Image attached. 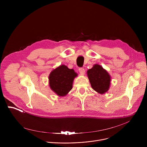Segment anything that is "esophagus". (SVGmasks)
I'll return each instance as SVG.
<instances>
[{
  "instance_id": "obj_1",
  "label": "esophagus",
  "mask_w": 147,
  "mask_h": 147,
  "mask_svg": "<svg viewBox=\"0 0 147 147\" xmlns=\"http://www.w3.org/2000/svg\"><path fill=\"white\" fill-rule=\"evenodd\" d=\"M78 71H79L80 73L81 74H82V75L85 73V69H83L82 67H80V68L78 69Z\"/></svg>"
}]
</instances>
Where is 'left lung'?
Returning a JSON list of instances; mask_svg holds the SVG:
<instances>
[{"instance_id":"left-lung-1","label":"left lung","mask_w":147,"mask_h":147,"mask_svg":"<svg viewBox=\"0 0 147 147\" xmlns=\"http://www.w3.org/2000/svg\"><path fill=\"white\" fill-rule=\"evenodd\" d=\"M87 76L92 88L99 94L107 92L109 88L111 76L99 65H95L87 71Z\"/></svg>"}]
</instances>
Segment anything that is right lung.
I'll return each mask as SVG.
<instances>
[{"label":"right lung","mask_w":147,"mask_h":147,"mask_svg":"<svg viewBox=\"0 0 147 147\" xmlns=\"http://www.w3.org/2000/svg\"><path fill=\"white\" fill-rule=\"evenodd\" d=\"M77 76L73 69L61 65L53 70L49 76L50 87L57 95L65 96L72 89L74 78Z\"/></svg>","instance_id":"1"}]
</instances>
